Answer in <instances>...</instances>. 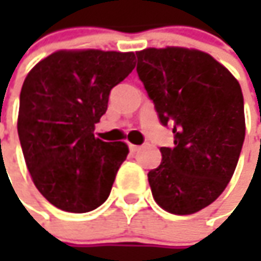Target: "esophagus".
<instances>
[{"mask_svg": "<svg viewBox=\"0 0 261 261\" xmlns=\"http://www.w3.org/2000/svg\"><path fill=\"white\" fill-rule=\"evenodd\" d=\"M129 149H130V152H138L139 149H141V146H138V145H129Z\"/></svg>", "mask_w": 261, "mask_h": 261, "instance_id": "obj_1", "label": "esophagus"}]
</instances>
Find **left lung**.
<instances>
[{"label": "left lung", "mask_w": 261, "mask_h": 261, "mask_svg": "<svg viewBox=\"0 0 261 261\" xmlns=\"http://www.w3.org/2000/svg\"><path fill=\"white\" fill-rule=\"evenodd\" d=\"M136 72L174 146L148 173L155 202L190 215L216 200L236 171L246 136L244 98L232 74L211 55L185 47L136 52Z\"/></svg>", "instance_id": "obj_1"}]
</instances>
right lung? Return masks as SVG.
Returning a JSON list of instances; mask_svg holds the SVG:
<instances>
[{
  "instance_id": "right-lung-1",
  "label": "right lung",
  "mask_w": 261,
  "mask_h": 261,
  "mask_svg": "<svg viewBox=\"0 0 261 261\" xmlns=\"http://www.w3.org/2000/svg\"><path fill=\"white\" fill-rule=\"evenodd\" d=\"M134 61L132 52L59 50L25 76L17 122L25 166L46 200L65 212H90L110 195L129 149L95 138L94 126Z\"/></svg>"
}]
</instances>
